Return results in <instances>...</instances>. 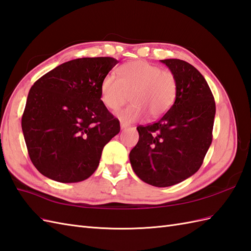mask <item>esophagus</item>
<instances>
[{
  "label": "esophagus",
  "instance_id": "1",
  "mask_svg": "<svg viewBox=\"0 0 251 251\" xmlns=\"http://www.w3.org/2000/svg\"><path fill=\"white\" fill-rule=\"evenodd\" d=\"M128 127H129V125L124 123V122H121V129H122V130H125L126 128H128Z\"/></svg>",
  "mask_w": 251,
  "mask_h": 251
}]
</instances>
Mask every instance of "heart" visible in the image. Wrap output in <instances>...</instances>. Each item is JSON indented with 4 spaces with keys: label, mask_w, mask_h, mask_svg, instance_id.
I'll use <instances>...</instances> for the list:
<instances>
[{
    "label": "heart",
    "mask_w": 251,
    "mask_h": 251,
    "mask_svg": "<svg viewBox=\"0 0 251 251\" xmlns=\"http://www.w3.org/2000/svg\"><path fill=\"white\" fill-rule=\"evenodd\" d=\"M119 75L108 74L101 81L100 95L106 106L116 111L128 100L132 103L120 113L125 122H133L149 113L152 119L164 115L176 95V75L147 61H132L121 65Z\"/></svg>",
    "instance_id": "b5f03b06"
}]
</instances>
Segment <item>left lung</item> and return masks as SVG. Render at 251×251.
<instances>
[{
    "label": "left lung",
    "mask_w": 251,
    "mask_h": 251,
    "mask_svg": "<svg viewBox=\"0 0 251 251\" xmlns=\"http://www.w3.org/2000/svg\"><path fill=\"white\" fill-rule=\"evenodd\" d=\"M176 79V100L155 123L138 126L139 141L129 153L133 172L143 182L168 187L199 170L212 143L214 96L204 77L189 63L161 60Z\"/></svg>",
    "instance_id": "obj_1"
}]
</instances>
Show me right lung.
<instances>
[{
  "instance_id": "1",
  "label": "right lung",
  "mask_w": 251,
  "mask_h": 251,
  "mask_svg": "<svg viewBox=\"0 0 251 251\" xmlns=\"http://www.w3.org/2000/svg\"><path fill=\"white\" fill-rule=\"evenodd\" d=\"M119 63L82 57L44 75L28 92L21 126L37 170L60 183H78L96 171L120 122L101 100L102 79Z\"/></svg>"
}]
</instances>
